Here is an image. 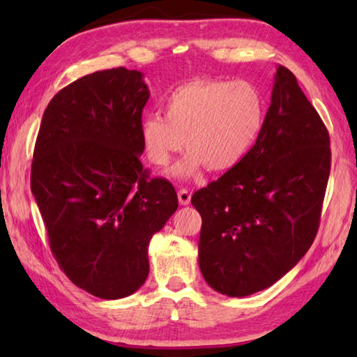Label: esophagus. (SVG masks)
Returning a JSON list of instances; mask_svg holds the SVG:
<instances>
[{
	"mask_svg": "<svg viewBox=\"0 0 357 357\" xmlns=\"http://www.w3.org/2000/svg\"><path fill=\"white\" fill-rule=\"evenodd\" d=\"M178 198H179V203L181 204H189L190 203V198H192V192L189 189H179L178 192Z\"/></svg>",
	"mask_w": 357,
	"mask_h": 357,
	"instance_id": "obj_1",
	"label": "esophagus"
}]
</instances>
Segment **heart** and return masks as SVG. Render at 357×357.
Masks as SVG:
<instances>
[{"label": "heart", "mask_w": 357, "mask_h": 357, "mask_svg": "<svg viewBox=\"0 0 357 357\" xmlns=\"http://www.w3.org/2000/svg\"><path fill=\"white\" fill-rule=\"evenodd\" d=\"M264 99L250 82L197 78L178 86L165 102V116L149 114L140 137L148 160L167 167L184 148L189 153L173 168L176 178H190L204 165L209 172L236 167L259 135Z\"/></svg>", "instance_id": "heart-1"}]
</instances>
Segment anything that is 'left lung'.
<instances>
[{"label": "left lung", "mask_w": 357, "mask_h": 357, "mask_svg": "<svg viewBox=\"0 0 357 357\" xmlns=\"http://www.w3.org/2000/svg\"><path fill=\"white\" fill-rule=\"evenodd\" d=\"M328 129L291 70L279 66L257 142L192 197L198 264L211 288L243 298L282 279L310 249L331 172Z\"/></svg>", "instance_id": "left-lung-1"}]
</instances>
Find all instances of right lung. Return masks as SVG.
I'll return each instance as SVG.
<instances>
[{
    "label": "right lung",
    "instance_id": "1",
    "mask_svg": "<svg viewBox=\"0 0 357 357\" xmlns=\"http://www.w3.org/2000/svg\"><path fill=\"white\" fill-rule=\"evenodd\" d=\"M148 99L142 72L98 70L55 94L36 140L31 192L53 257L102 299L143 285L149 241L178 209L170 181L151 178L140 162Z\"/></svg>",
    "mask_w": 357,
    "mask_h": 357
}]
</instances>
